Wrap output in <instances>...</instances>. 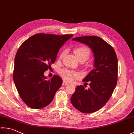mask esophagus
<instances>
[{
	"mask_svg": "<svg viewBox=\"0 0 134 134\" xmlns=\"http://www.w3.org/2000/svg\"><path fill=\"white\" fill-rule=\"evenodd\" d=\"M68 85H69V83L66 82L65 80H64V81H63V82H62V85L63 86H66Z\"/></svg>",
	"mask_w": 134,
	"mask_h": 134,
	"instance_id": "1",
	"label": "esophagus"
}]
</instances>
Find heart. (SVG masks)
<instances>
[{
	"label": "heart",
	"instance_id": "b5f03b06",
	"mask_svg": "<svg viewBox=\"0 0 134 134\" xmlns=\"http://www.w3.org/2000/svg\"><path fill=\"white\" fill-rule=\"evenodd\" d=\"M75 54L79 60H87L90 57V50L86 47H79L74 49ZM65 54V51H63L60 55L59 59H61ZM59 74L63 79L66 81H72L76 78L80 76L79 73L74 70H70L67 68H63L59 70Z\"/></svg>",
	"mask_w": 134,
	"mask_h": 134
}]
</instances>
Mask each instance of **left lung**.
Wrapping results in <instances>:
<instances>
[{
  "label": "left lung",
  "instance_id": "obj_1",
  "mask_svg": "<svg viewBox=\"0 0 134 134\" xmlns=\"http://www.w3.org/2000/svg\"><path fill=\"white\" fill-rule=\"evenodd\" d=\"M72 41L81 42L91 49L94 55V68L83 79L85 84L89 83V89L77 86L70 101L80 112H95L106 104L117 85V55L113 48L98 37H79Z\"/></svg>",
  "mask_w": 134,
  "mask_h": 134
}]
</instances>
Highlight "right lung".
<instances>
[{
    "label": "right lung",
    "instance_id": "1",
    "mask_svg": "<svg viewBox=\"0 0 134 134\" xmlns=\"http://www.w3.org/2000/svg\"><path fill=\"white\" fill-rule=\"evenodd\" d=\"M72 36L37 34L19 48L14 59L13 80L20 97L30 108L46 107L61 86L59 76L47 80L44 72L51 69L60 48Z\"/></svg>",
    "mask_w": 134,
    "mask_h": 134
}]
</instances>
